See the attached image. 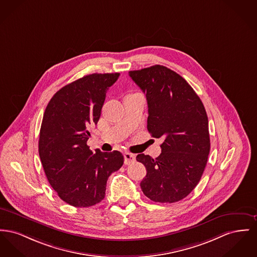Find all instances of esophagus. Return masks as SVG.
<instances>
[{
  "label": "esophagus",
  "mask_w": 257,
  "mask_h": 257,
  "mask_svg": "<svg viewBox=\"0 0 257 257\" xmlns=\"http://www.w3.org/2000/svg\"><path fill=\"white\" fill-rule=\"evenodd\" d=\"M136 160V156L130 152H125L124 153V163L125 164H131L133 162H135Z\"/></svg>",
  "instance_id": "obj_1"
}]
</instances>
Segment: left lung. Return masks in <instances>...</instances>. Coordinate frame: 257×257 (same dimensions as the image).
Listing matches in <instances>:
<instances>
[{
  "mask_svg": "<svg viewBox=\"0 0 257 257\" xmlns=\"http://www.w3.org/2000/svg\"><path fill=\"white\" fill-rule=\"evenodd\" d=\"M129 76L146 94L149 132L163 140L158 157L137 155L147 169L141 188L154 202L181 201L196 187L207 165L211 143L205 106L187 81L167 67L155 65Z\"/></svg>",
  "mask_w": 257,
  "mask_h": 257,
  "instance_id": "left-lung-1",
  "label": "left lung"
}]
</instances>
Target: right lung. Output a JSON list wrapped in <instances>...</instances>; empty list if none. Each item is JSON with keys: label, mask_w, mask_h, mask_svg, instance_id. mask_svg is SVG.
<instances>
[{"label": "right lung", "mask_w": 257, "mask_h": 257, "mask_svg": "<svg viewBox=\"0 0 257 257\" xmlns=\"http://www.w3.org/2000/svg\"><path fill=\"white\" fill-rule=\"evenodd\" d=\"M119 75L92 74L76 79L53 95L44 113L39 154L47 181L64 202L76 208L100 203L108 177L123 165L119 151L93 152L86 145L106 91Z\"/></svg>", "instance_id": "obj_1"}]
</instances>
